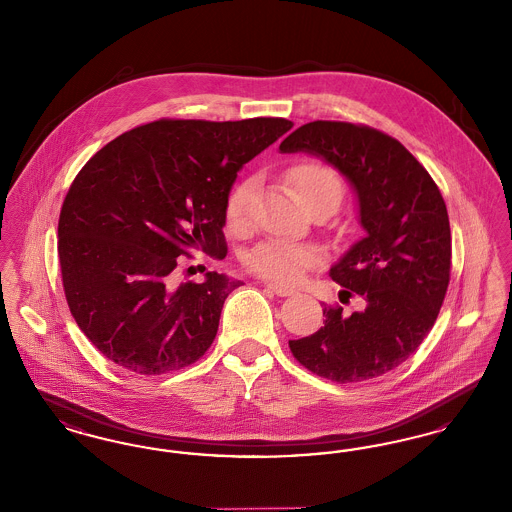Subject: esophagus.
Wrapping results in <instances>:
<instances>
[{
    "mask_svg": "<svg viewBox=\"0 0 512 512\" xmlns=\"http://www.w3.org/2000/svg\"><path fill=\"white\" fill-rule=\"evenodd\" d=\"M267 288L270 292L280 295V297H290V295L295 293V290H292V288H286V286H280V284H272V282H267Z\"/></svg>",
    "mask_w": 512,
    "mask_h": 512,
    "instance_id": "obj_1",
    "label": "esophagus"
}]
</instances>
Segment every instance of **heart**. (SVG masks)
<instances>
[{
	"mask_svg": "<svg viewBox=\"0 0 512 512\" xmlns=\"http://www.w3.org/2000/svg\"><path fill=\"white\" fill-rule=\"evenodd\" d=\"M290 180L303 201L324 194L334 195L340 201L343 194V184L338 172L315 161H305L292 167ZM251 192V180H244L230 190L226 197V219L230 226L242 228L247 224ZM320 261L322 255L317 247L293 244L286 240H265L245 255V267L253 274L278 284L299 282L309 270L317 268Z\"/></svg>",
	"mask_w": 512,
	"mask_h": 512,
	"instance_id": "b5f03b06",
	"label": "heart"
}]
</instances>
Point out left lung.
I'll use <instances>...</instances> for the list:
<instances>
[{"label":"left lung","instance_id":"8db88e82","mask_svg":"<svg viewBox=\"0 0 512 512\" xmlns=\"http://www.w3.org/2000/svg\"><path fill=\"white\" fill-rule=\"evenodd\" d=\"M280 151L336 167L357 192L366 230L330 268L334 282L365 297V311L324 307V326L290 341L293 357L340 384L378 378L407 361L438 318L451 272L445 201L407 147L366 124L307 122Z\"/></svg>","mask_w":512,"mask_h":512}]
</instances>
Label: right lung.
Instances as JSON below:
<instances>
[{"mask_svg": "<svg viewBox=\"0 0 512 512\" xmlns=\"http://www.w3.org/2000/svg\"><path fill=\"white\" fill-rule=\"evenodd\" d=\"M292 126L161 119L124 132L76 174L59 215V265L74 320L103 357L159 376L205 355L242 282L207 272L174 288L172 272L190 249L226 257L238 171Z\"/></svg>", "mask_w": 512, "mask_h": 512, "instance_id": "right-lung-1", "label": "right lung"}]
</instances>
